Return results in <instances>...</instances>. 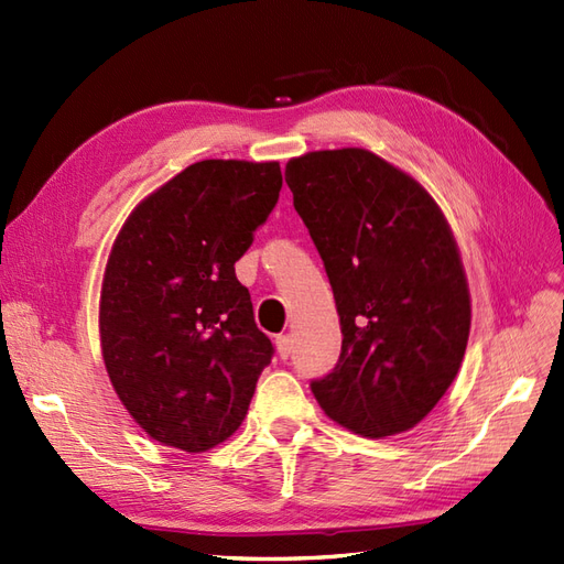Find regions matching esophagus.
<instances>
[{"instance_id":"esophagus-1","label":"esophagus","mask_w":564,"mask_h":564,"mask_svg":"<svg viewBox=\"0 0 564 564\" xmlns=\"http://www.w3.org/2000/svg\"><path fill=\"white\" fill-rule=\"evenodd\" d=\"M293 345H295L293 335H279V337H276L279 357H281V359H288V357H291V354H293Z\"/></svg>"}]
</instances>
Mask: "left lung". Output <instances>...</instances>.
Instances as JSON below:
<instances>
[{"mask_svg":"<svg viewBox=\"0 0 564 564\" xmlns=\"http://www.w3.org/2000/svg\"><path fill=\"white\" fill-rule=\"evenodd\" d=\"M285 184L324 260L343 351L312 380L330 421L368 440L415 427L463 364L470 291L440 205L366 149L288 160Z\"/></svg>","mask_w":564,"mask_h":564,"instance_id":"obj_1","label":"left lung"}]
</instances>
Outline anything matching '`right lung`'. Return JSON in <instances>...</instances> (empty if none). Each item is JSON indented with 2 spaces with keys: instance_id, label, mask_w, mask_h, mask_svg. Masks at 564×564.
I'll use <instances>...</instances> for the list:
<instances>
[{
  "instance_id": "1",
  "label": "right lung",
  "mask_w": 564,
  "mask_h": 564,
  "mask_svg": "<svg viewBox=\"0 0 564 564\" xmlns=\"http://www.w3.org/2000/svg\"><path fill=\"white\" fill-rule=\"evenodd\" d=\"M279 163L200 160L112 243L99 333L112 390L155 442L200 454L243 423L273 347L234 264L279 200Z\"/></svg>"
}]
</instances>
